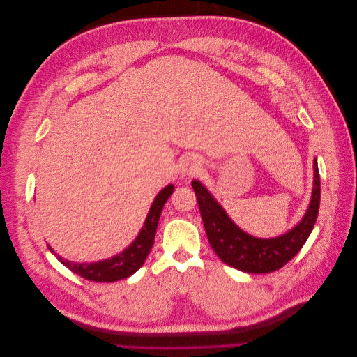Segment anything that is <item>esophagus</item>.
Here are the masks:
<instances>
[{
	"label": "esophagus",
	"mask_w": 357,
	"mask_h": 357,
	"mask_svg": "<svg viewBox=\"0 0 357 357\" xmlns=\"http://www.w3.org/2000/svg\"><path fill=\"white\" fill-rule=\"evenodd\" d=\"M199 167H201V164L198 160H195V159H188L186 162H185V165L181 167V174L183 176H195L197 172L199 171Z\"/></svg>",
	"instance_id": "obj_1"
}]
</instances>
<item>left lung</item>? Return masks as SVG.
Returning a JSON list of instances; mask_svg holds the SVG:
<instances>
[{"label":"left lung","instance_id":"1","mask_svg":"<svg viewBox=\"0 0 357 357\" xmlns=\"http://www.w3.org/2000/svg\"><path fill=\"white\" fill-rule=\"evenodd\" d=\"M312 168L314 180L307 213L296 226L275 238H256L240 229L207 188L198 180L192 181L207 238L222 262L244 273L266 274L284 266L301 250L314 228L320 207V176L316 159Z\"/></svg>","mask_w":357,"mask_h":357}]
</instances>
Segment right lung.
Returning <instances> with one entry per match:
<instances>
[{"instance_id": "right-lung-1", "label": "right lung", "mask_w": 357, "mask_h": 357, "mask_svg": "<svg viewBox=\"0 0 357 357\" xmlns=\"http://www.w3.org/2000/svg\"><path fill=\"white\" fill-rule=\"evenodd\" d=\"M172 190H174V186L168 185L158 193L152 207L149 210V214L142 231H139L138 236L132 241V244L128 248H125L122 253H119L110 259H105V261H100V262L75 264L58 256L55 252H53V248L47 244L49 250L52 253H55V256L59 259V262L62 265H66L68 269H71L73 273L86 280H89V282L113 283V282H117V280L132 275L135 271H138V269L143 266L150 248H152L155 243V235H156L160 213H162V208H164L167 199L171 197Z\"/></svg>"}]
</instances>
